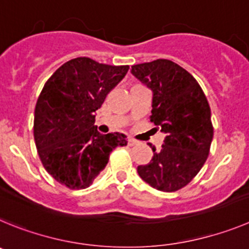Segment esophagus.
Returning <instances> with one entry per match:
<instances>
[{
  "instance_id": "1",
  "label": "esophagus",
  "mask_w": 249,
  "mask_h": 249,
  "mask_svg": "<svg viewBox=\"0 0 249 249\" xmlns=\"http://www.w3.org/2000/svg\"><path fill=\"white\" fill-rule=\"evenodd\" d=\"M136 144H138V141H136L135 139H131V138L127 139V145H129V146H134V145Z\"/></svg>"
}]
</instances>
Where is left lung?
<instances>
[{"instance_id":"obj_1","label":"left lung","mask_w":249,"mask_h":249,"mask_svg":"<svg viewBox=\"0 0 249 249\" xmlns=\"http://www.w3.org/2000/svg\"><path fill=\"white\" fill-rule=\"evenodd\" d=\"M131 73L152 90L150 120L166 134L160 150L138 174L151 187L174 192L202 169L210 154L213 126L207 98L189 71L169 59L135 64Z\"/></svg>"}]
</instances>
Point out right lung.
Here are the masks:
<instances>
[{"label": "right lung", "mask_w": 249, "mask_h": 249, "mask_svg": "<svg viewBox=\"0 0 249 249\" xmlns=\"http://www.w3.org/2000/svg\"><path fill=\"white\" fill-rule=\"evenodd\" d=\"M127 71L129 66L79 57L59 67L44 84L35 109L36 147L47 172L68 189L89 187L110 152L127 144L124 134L103 135L94 125L95 111Z\"/></svg>", "instance_id": "add662e5"}]
</instances>
